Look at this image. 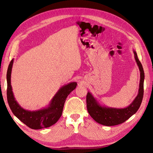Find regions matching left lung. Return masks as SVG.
Masks as SVG:
<instances>
[{"label": "left lung", "mask_w": 153, "mask_h": 153, "mask_svg": "<svg viewBox=\"0 0 153 153\" xmlns=\"http://www.w3.org/2000/svg\"><path fill=\"white\" fill-rule=\"evenodd\" d=\"M133 52L135 54V61L140 71V80L138 95L130 105L124 108L106 107L101 106L89 92L87 94L86 102L88 112L95 121L104 126H115L123 123L135 114L140 108L143 96L144 72L136 52L134 51Z\"/></svg>", "instance_id": "left-lung-1"}]
</instances>
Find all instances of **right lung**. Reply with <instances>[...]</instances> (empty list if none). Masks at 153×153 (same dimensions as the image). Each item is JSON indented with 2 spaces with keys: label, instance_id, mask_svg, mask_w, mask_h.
<instances>
[{
  "label": "right lung",
  "instance_id": "add662e5",
  "mask_svg": "<svg viewBox=\"0 0 153 153\" xmlns=\"http://www.w3.org/2000/svg\"><path fill=\"white\" fill-rule=\"evenodd\" d=\"M13 64V59L9 64L7 71V99L12 112L23 123L31 129H39L52 126L61 117L66 98L76 88V82H71L61 87L51 101L48 107L31 112L22 108L14 97L11 85Z\"/></svg>",
  "mask_w": 153,
  "mask_h": 153
}]
</instances>
